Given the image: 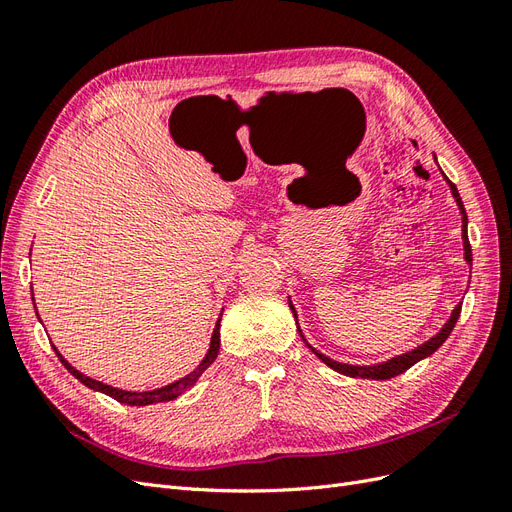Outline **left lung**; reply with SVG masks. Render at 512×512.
<instances>
[{
    "label": "left lung",
    "instance_id": "obj_1",
    "mask_svg": "<svg viewBox=\"0 0 512 512\" xmlns=\"http://www.w3.org/2000/svg\"><path fill=\"white\" fill-rule=\"evenodd\" d=\"M448 183H451V181H448ZM451 190H453V196L457 198L459 209H461V213H463V247H466V260L472 265V247H470V241H468V218H466V209H463V203H461V198H459V192H457V188H455V183H451ZM290 309H292V314H294V307H292V305H290ZM459 314H461V305H457V307L453 309L451 318H448V322L444 324L442 331H440L436 337H431L429 342H425L423 346H418V348H414L412 352H406V354H401V356H395V359L386 361V363H382V365H363V367H359V365L337 363V361L329 359V356H324L322 352H318L316 348H312V346H309V348H312V352L318 356V359H320L322 363H327L329 367H333L335 371H339V374L350 376V378L389 380V378H395V376H399V374H404V371L410 369L414 363H418L421 359H425V356L436 352V350L446 342V337L451 335V331H453V327H455V322H457Z\"/></svg>",
    "mask_w": 512,
    "mask_h": 512
}]
</instances>
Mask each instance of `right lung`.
<instances>
[{
	"label": "right lung",
	"instance_id": "add662e5",
	"mask_svg": "<svg viewBox=\"0 0 512 512\" xmlns=\"http://www.w3.org/2000/svg\"><path fill=\"white\" fill-rule=\"evenodd\" d=\"M55 352H57V350H55ZM218 352H220V320H218V324H215V331H213V337H211V348H209V352H207V356H205V361L200 363V365L192 371V374H188V376L177 380V382H173V384L162 386V389L145 391V393L121 391V389H113V386H108V384H102V382H98V380H91V378H87L85 374H81L79 369H74L59 352H57V356H59V361L64 363V367L70 371V374H72L76 380H81L85 386H89V389H94V391H100V393H104V395H108V397H113V399L119 401V404H128V406H149V404H162V401H170V399L179 397L181 393H185L188 389H192L194 382L198 380V376L203 374V371H205L215 359H218Z\"/></svg>",
	"mask_w": 512,
	"mask_h": 512
}]
</instances>
